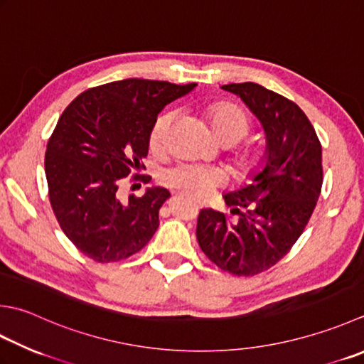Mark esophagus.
<instances>
[{"label":"esophagus","mask_w":364,"mask_h":364,"mask_svg":"<svg viewBox=\"0 0 364 364\" xmlns=\"http://www.w3.org/2000/svg\"><path fill=\"white\" fill-rule=\"evenodd\" d=\"M196 205H197V208H205V202L197 200V202H196Z\"/></svg>","instance_id":"34e87169"}]
</instances>
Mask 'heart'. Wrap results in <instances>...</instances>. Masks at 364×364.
<instances>
[{"label": "heart", "mask_w": 364, "mask_h": 364, "mask_svg": "<svg viewBox=\"0 0 364 364\" xmlns=\"http://www.w3.org/2000/svg\"><path fill=\"white\" fill-rule=\"evenodd\" d=\"M210 126L220 141L238 144L251 131V118L245 109L232 102H220L213 105L208 112ZM173 121V112H166L154 121L149 132V146L154 151H162L167 146L168 129ZM235 168L240 173H249L255 166V156L251 151H240L233 158ZM162 181L170 188L180 189L189 196L203 197L225 181L220 168L203 164H176L162 173Z\"/></svg>", "instance_id": "obj_1"}]
</instances>
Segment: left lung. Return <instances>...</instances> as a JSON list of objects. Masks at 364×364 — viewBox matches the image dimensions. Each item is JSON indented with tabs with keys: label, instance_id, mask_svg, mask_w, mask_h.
<instances>
[{
	"label": "left lung",
	"instance_id": "8db88e82",
	"mask_svg": "<svg viewBox=\"0 0 364 364\" xmlns=\"http://www.w3.org/2000/svg\"><path fill=\"white\" fill-rule=\"evenodd\" d=\"M241 97L267 135L265 162L252 183L224 194V213L205 208L197 241L213 263L235 276H255L276 265L300 238L323 183L322 145L294 101L259 83L220 87Z\"/></svg>",
	"mask_w": 364,
	"mask_h": 364
}]
</instances>
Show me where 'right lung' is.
I'll list each match as a JSON object with an SVG mask.
<instances>
[{
	"mask_svg": "<svg viewBox=\"0 0 364 364\" xmlns=\"http://www.w3.org/2000/svg\"><path fill=\"white\" fill-rule=\"evenodd\" d=\"M196 87L126 78L83 91L63 112L46 151L48 198L61 230L87 257L127 259L158 230L170 192L149 188L123 202L118 188L144 167L159 112Z\"/></svg>",
	"mask_w": 364,
	"mask_h": 364,
	"instance_id": "obj_1",
	"label": "right lung"
}]
</instances>
